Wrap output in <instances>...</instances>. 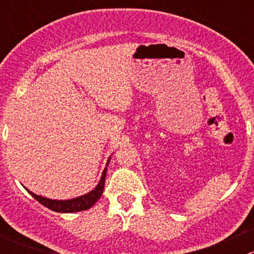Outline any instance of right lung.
<instances>
[{
  "label": "right lung",
  "instance_id": "right-lung-1",
  "mask_svg": "<svg viewBox=\"0 0 254 254\" xmlns=\"http://www.w3.org/2000/svg\"><path fill=\"white\" fill-rule=\"evenodd\" d=\"M111 160V157H109ZM109 160L107 162V166L109 165ZM106 176H107V167L104 168L103 173H102L101 181L97 184L96 188L93 190H91L89 193L84 194V195L77 196V198L68 199V200H53V199L45 198V196L37 195L33 191H29L30 195L35 199V200L39 201L40 204H43L44 206H47L48 209L53 210L56 212H77V211H83V210L89 209L94 205V204L98 201V199L102 196L104 189V183H106Z\"/></svg>",
  "mask_w": 254,
  "mask_h": 254
}]
</instances>
